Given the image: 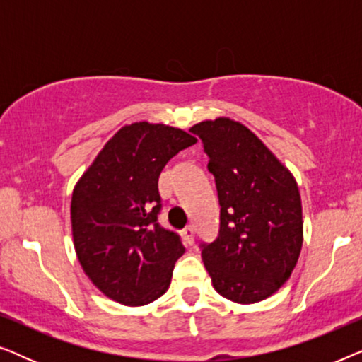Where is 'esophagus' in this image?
Instances as JSON below:
<instances>
[{"label":"esophagus","instance_id":"34e87169","mask_svg":"<svg viewBox=\"0 0 362 362\" xmlns=\"http://www.w3.org/2000/svg\"><path fill=\"white\" fill-rule=\"evenodd\" d=\"M182 240H185L186 245L194 244V229H192V227H186V229L182 230Z\"/></svg>","mask_w":362,"mask_h":362}]
</instances>
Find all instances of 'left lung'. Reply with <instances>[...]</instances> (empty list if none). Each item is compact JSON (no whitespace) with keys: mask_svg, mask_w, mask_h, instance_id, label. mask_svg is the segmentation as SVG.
Here are the masks:
<instances>
[{"mask_svg":"<svg viewBox=\"0 0 362 362\" xmlns=\"http://www.w3.org/2000/svg\"><path fill=\"white\" fill-rule=\"evenodd\" d=\"M189 132L209 158L221 206L219 235L201 244L212 285L235 303L269 298L290 279L303 244L295 177L239 122L216 118Z\"/></svg>","mask_w":362,"mask_h":362,"instance_id":"1","label":"left lung"}]
</instances>
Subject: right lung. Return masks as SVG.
<instances>
[{
  "label": "right lung",
  "mask_w": 362,
  "mask_h": 362,
  "mask_svg": "<svg viewBox=\"0 0 362 362\" xmlns=\"http://www.w3.org/2000/svg\"><path fill=\"white\" fill-rule=\"evenodd\" d=\"M197 140L161 123L120 128L74 187V247L83 272L108 298L141 306L165 293L180 235L158 224V177L181 150Z\"/></svg>",
  "instance_id": "obj_1"
}]
</instances>
